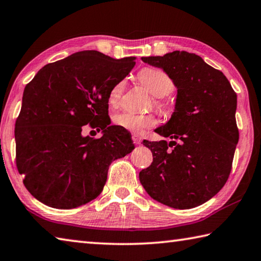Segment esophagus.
<instances>
[{"label":"esophagus","instance_id":"1","mask_svg":"<svg viewBox=\"0 0 261 261\" xmlns=\"http://www.w3.org/2000/svg\"><path fill=\"white\" fill-rule=\"evenodd\" d=\"M132 140H134V143L136 144V145H139V144H141V137L140 136H138V135H132Z\"/></svg>","mask_w":261,"mask_h":261}]
</instances>
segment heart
<instances>
[{"mask_svg":"<svg viewBox=\"0 0 261 261\" xmlns=\"http://www.w3.org/2000/svg\"><path fill=\"white\" fill-rule=\"evenodd\" d=\"M138 80L154 97H156L154 103L161 108L163 107L161 98L168 96L174 89L172 79L164 70L159 68H144L139 72ZM124 89L125 81L121 80V81L113 85L110 90V92H108V105L112 108H116L120 105ZM113 122H114L115 125L122 127V129L135 132V134H140L146 127L155 125L156 117L153 114H135V113L131 112H121L113 117Z\"/></svg>","mask_w":261,"mask_h":261,"instance_id":"obj_1","label":"heart"}]
</instances>
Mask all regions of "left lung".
Instances as JSON below:
<instances>
[{
	"mask_svg": "<svg viewBox=\"0 0 261 261\" xmlns=\"http://www.w3.org/2000/svg\"><path fill=\"white\" fill-rule=\"evenodd\" d=\"M141 60L172 79L177 98L170 120L155 129L171 141H143L153 163L141 170L139 180L155 201L192 209L215 196L228 179L239 141L238 96L224 73L195 54L173 51Z\"/></svg>",
	"mask_w": 261,
	"mask_h": 261,
	"instance_id": "obj_1",
	"label": "left lung"
}]
</instances>
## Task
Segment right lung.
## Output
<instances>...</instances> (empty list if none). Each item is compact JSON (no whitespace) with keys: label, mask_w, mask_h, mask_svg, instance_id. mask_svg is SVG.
Listing matches in <instances>:
<instances>
[{"label":"right lung","mask_w":261,"mask_h":261,"mask_svg":"<svg viewBox=\"0 0 261 261\" xmlns=\"http://www.w3.org/2000/svg\"><path fill=\"white\" fill-rule=\"evenodd\" d=\"M80 51L45 65L28 83L16 121V162L36 200L55 209H74L101 193L113 161L135 148L130 132L111 125L108 92L136 65ZM102 129L100 139L82 136L83 125Z\"/></svg>","instance_id":"obj_1"}]
</instances>
